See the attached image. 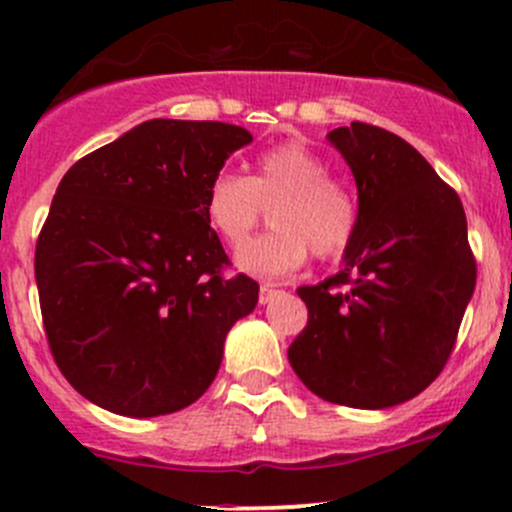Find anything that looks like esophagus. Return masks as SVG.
Instances as JSON below:
<instances>
[{"instance_id": "1", "label": "esophagus", "mask_w": 512, "mask_h": 512, "mask_svg": "<svg viewBox=\"0 0 512 512\" xmlns=\"http://www.w3.org/2000/svg\"><path fill=\"white\" fill-rule=\"evenodd\" d=\"M277 294H279L277 286H274V284H262L260 286V303H269Z\"/></svg>"}]
</instances>
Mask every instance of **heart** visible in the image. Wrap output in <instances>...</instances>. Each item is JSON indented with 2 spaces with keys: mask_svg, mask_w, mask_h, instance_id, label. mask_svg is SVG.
I'll use <instances>...</instances> for the list:
<instances>
[{
  "mask_svg": "<svg viewBox=\"0 0 512 512\" xmlns=\"http://www.w3.org/2000/svg\"><path fill=\"white\" fill-rule=\"evenodd\" d=\"M272 205L273 230L240 247L235 262L257 277H286L306 262L333 260L352 243L359 221L355 194L330 177V165L299 140L257 157L252 177L223 170L209 182L204 211L230 247L242 245Z\"/></svg>",
  "mask_w": 512,
  "mask_h": 512,
  "instance_id": "heart-1",
  "label": "heart"
}]
</instances>
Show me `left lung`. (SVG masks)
I'll use <instances>...</instances> for the list:
<instances>
[{
    "mask_svg": "<svg viewBox=\"0 0 512 512\" xmlns=\"http://www.w3.org/2000/svg\"><path fill=\"white\" fill-rule=\"evenodd\" d=\"M328 138L355 174L359 221L345 267L296 289L308 323L289 362L323 401L389 408L428 389L457 342L476 286L464 206L396 133L355 121Z\"/></svg>",
    "mask_w": 512,
    "mask_h": 512,
    "instance_id": "8db88e82",
    "label": "left lung"
}]
</instances>
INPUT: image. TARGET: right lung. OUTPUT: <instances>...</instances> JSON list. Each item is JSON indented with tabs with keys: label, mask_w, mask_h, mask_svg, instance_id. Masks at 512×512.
Wrapping results in <instances>:
<instances>
[{
	"label": "right lung",
	"mask_w": 512,
	"mask_h": 512,
	"mask_svg": "<svg viewBox=\"0 0 512 512\" xmlns=\"http://www.w3.org/2000/svg\"><path fill=\"white\" fill-rule=\"evenodd\" d=\"M250 140L221 121L153 119L65 172L33 267L50 355L87 401L153 418L211 386L260 284L226 277L204 199Z\"/></svg>",
	"instance_id": "add662e5"
}]
</instances>
